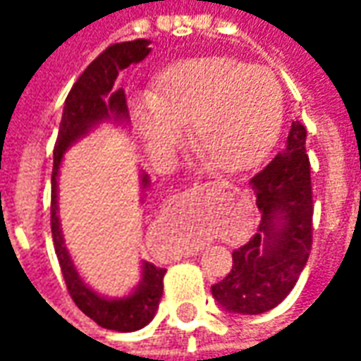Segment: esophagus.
Wrapping results in <instances>:
<instances>
[{
    "label": "esophagus",
    "instance_id": "obj_1",
    "mask_svg": "<svg viewBox=\"0 0 361 361\" xmlns=\"http://www.w3.org/2000/svg\"><path fill=\"white\" fill-rule=\"evenodd\" d=\"M204 188L224 189V188H228V181H212V183H204ZM189 255H197V253H189Z\"/></svg>",
    "mask_w": 361,
    "mask_h": 361
}]
</instances>
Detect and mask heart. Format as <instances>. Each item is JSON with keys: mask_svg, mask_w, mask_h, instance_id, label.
Returning <instances> with one entry per match:
<instances>
[{"mask_svg": "<svg viewBox=\"0 0 361 361\" xmlns=\"http://www.w3.org/2000/svg\"><path fill=\"white\" fill-rule=\"evenodd\" d=\"M282 90L267 67L234 58H191L166 67L135 110L149 154L166 162L189 126L193 147L216 170H245L269 154L282 126Z\"/></svg>", "mask_w": 361, "mask_h": 361, "instance_id": "1", "label": "heart"}]
</instances>
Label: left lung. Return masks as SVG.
I'll return each mask as SVG.
<instances>
[{"instance_id":"1","label":"left lung","mask_w":361,"mask_h":361,"mask_svg":"<svg viewBox=\"0 0 361 361\" xmlns=\"http://www.w3.org/2000/svg\"><path fill=\"white\" fill-rule=\"evenodd\" d=\"M307 131L292 121L286 147L250 180L257 195V234L232 253V271L212 286L222 310L259 315L276 307L302 274L313 238Z\"/></svg>"}]
</instances>
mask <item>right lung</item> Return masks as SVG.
Instances as JSON below:
<instances>
[{"label": "right lung", "instance_id": "add662e5", "mask_svg": "<svg viewBox=\"0 0 361 361\" xmlns=\"http://www.w3.org/2000/svg\"><path fill=\"white\" fill-rule=\"evenodd\" d=\"M149 40L139 38L133 42L111 44L98 58L90 63L82 75L77 79L73 89L69 90L63 106V116L59 123V133L54 147V170H51V238L58 255L59 267L66 279L69 295L73 298L75 305L94 321L96 325L131 333L149 325L158 310V303L164 290L166 269L142 263L141 280L133 292L123 298H104L94 292L75 269L73 259L63 242L61 226L58 216V173L66 150L92 131L102 121L114 123H129L126 92L116 89L118 75L133 63H139L150 54ZM149 176L141 173L142 191L149 188Z\"/></svg>", "mask_w": 361, "mask_h": 361}]
</instances>
